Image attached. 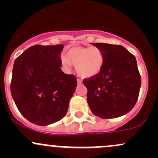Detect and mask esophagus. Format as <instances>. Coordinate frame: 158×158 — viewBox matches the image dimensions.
Returning <instances> with one entry per match:
<instances>
[{
    "instance_id": "esophagus-1",
    "label": "esophagus",
    "mask_w": 158,
    "mask_h": 158,
    "mask_svg": "<svg viewBox=\"0 0 158 158\" xmlns=\"http://www.w3.org/2000/svg\"><path fill=\"white\" fill-rule=\"evenodd\" d=\"M77 83H78V85H81V84L82 83V80H81V79H77Z\"/></svg>"
}]
</instances>
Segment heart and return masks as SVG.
Segmentation results:
<instances>
[{
    "label": "heart",
    "instance_id": "obj_1",
    "mask_svg": "<svg viewBox=\"0 0 158 158\" xmlns=\"http://www.w3.org/2000/svg\"><path fill=\"white\" fill-rule=\"evenodd\" d=\"M63 66L69 69L76 66L81 77L90 79L96 76L102 69L105 56L102 51L95 47H73L68 49L66 56H62Z\"/></svg>",
    "mask_w": 158,
    "mask_h": 158
}]
</instances>
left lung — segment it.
I'll return each mask as SVG.
<instances>
[{
  "mask_svg": "<svg viewBox=\"0 0 158 158\" xmlns=\"http://www.w3.org/2000/svg\"><path fill=\"white\" fill-rule=\"evenodd\" d=\"M103 52L105 63L98 75L84 79L91 111L101 118H114L136 104L141 79L135 56L120 45L92 44Z\"/></svg>",
  "mask_w": 158,
  "mask_h": 158,
  "instance_id": "1",
  "label": "left lung"
}]
</instances>
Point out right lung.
<instances>
[{
  "mask_svg": "<svg viewBox=\"0 0 158 158\" xmlns=\"http://www.w3.org/2000/svg\"><path fill=\"white\" fill-rule=\"evenodd\" d=\"M63 47L34 45L14 61L11 95L22 115L35 125L46 126L61 120L77 86L76 76L60 69Z\"/></svg>",
  "mask_w": 158,
  "mask_h": 158,
  "instance_id": "obj_1",
  "label": "right lung"
}]
</instances>
